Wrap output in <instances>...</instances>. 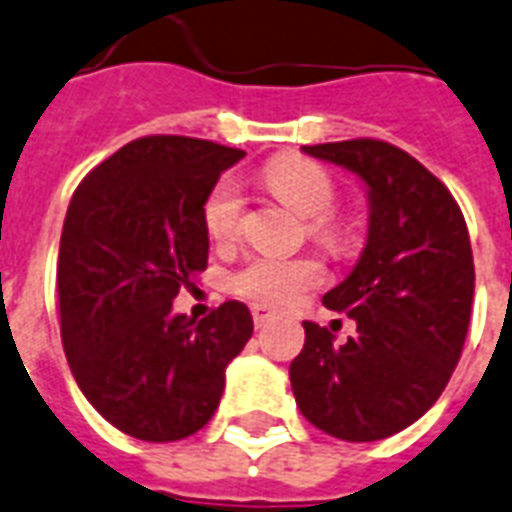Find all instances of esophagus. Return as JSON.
Instances as JSON below:
<instances>
[{
	"label": "esophagus",
	"instance_id": "1",
	"mask_svg": "<svg viewBox=\"0 0 512 512\" xmlns=\"http://www.w3.org/2000/svg\"><path fill=\"white\" fill-rule=\"evenodd\" d=\"M251 315H253V323H256V328H261V326H267L269 320H275L277 312L269 310V307H264V304H253Z\"/></svg>",
	"mask_w": 512,
	"mask_h": 512
}]
</instances>
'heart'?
Segmentation results:
<instances>
[{"instance_id":"1","label":"heart","mask_w":512,"mask_h":512,"mask_svg":"<svg viewBox=\"0 0 512 512\" xmlns=\"http://www.w3.org/2000/svg\"><path fill=\"white\" fill-rule=\"evenodd\" d=\"M261 184L307 219L312 240L326 248H339L344 243V227L334 213L336 184L320 165L301 157H280L261 170ZM243 211L245 200L235 181L224 178L213 186L202 208V224L213 245L229 248L237 243L243 229ZM323 280L326 267L310 256H253L232 275V291L264 307H291Z\"/></svg>"}]
</instances>
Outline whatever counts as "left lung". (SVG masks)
Segmentation results:
<instances>
[{"label": "left lung", "instance_id": "1", "mask_svg": "<svg viewBox=\"0 0 512 512\" xmlns=\"http://www.w3.org/2000/svg\"><path fill=\"white\" fill-rule=\"evenodd\" d=\"M352 170L368 189V237L350 275L323 296L358 334L304 320L291 363L296 406L342 441H382L414 425L449 384L475 291L465 216L451 192L398 146L376 138L304 146Z\"/></svg>", "mask_w": 512, "mask_h": 512}]
</instances>
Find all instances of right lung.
<instances>
[{
	"label": "right lung",
	"instance_id": "add662e5",
	"mask_svg": "<svg viewBox=\"0 0 512 512\" xmlns=\"http://www.w3.org/2000/svg\"><path fill=\"white\" fill-rule=\"evenodd\" d=\"M243 157L202 138H136L69 202L58 251L63 350L95 411L138 441H181L208 425L224 371L253 334L243 301L200 323L173 315L178 291L208 267L205 200Z\"/></svg>",
	"mask_w": 512,
	"mask_h": 512
}]
</instances>
